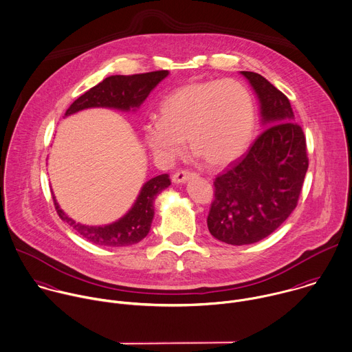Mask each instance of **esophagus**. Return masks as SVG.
<instances>
[{
	"label": "esophagus",
	"mask_w": 352,
	"mask_h": 352,
	"mask_svg": "<svg viewBox=\"0 0 352 352\" xmlns=\"http://www.w3.org/2000/svg\"><path fill=\"white\" fill-rule=\"evenodd\" d=\"M196 174L192 173V171H188V170H181V171H177L174 175H173V182L175 184H182V182H186L188 179H190L192 177H195Z\"/></svg>",
	"instance_id": "34e87169"
}]
</instances>
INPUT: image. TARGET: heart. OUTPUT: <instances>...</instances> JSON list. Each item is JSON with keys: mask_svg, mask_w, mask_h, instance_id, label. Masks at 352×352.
Listing matches in <instances>:
<instances>
[{"mask_svg": "<svg viewBox=\"0 0 352 352\" xmlns=\"http://www.w3.org/2000/svg\"><path fill=\"white\" fill-rule=\"evenodd\" d=\"M160 118L144 127L152 152L174 157L188 138L193 156L211 168L240 157L255 129V105L248 89L237 80L212 79L185 83L160 102Z\"/></svg>", "mask_w": 352, "mask_h": 352, "instance_id": "b5f03b06", "label": "heart"}]
</instances>
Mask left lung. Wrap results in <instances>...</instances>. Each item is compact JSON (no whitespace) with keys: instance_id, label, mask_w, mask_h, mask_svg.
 Listing matches in <instances>:
<instances>
[{"instance_id":"obj_1","label":"left lung","mask_w":352,"mask_h":352,"mask_svg":"<svg viewBox=\"0 0 352 352\" xmlns=\"http://www.w3.org/2000/svg\"><path fill=\"white\" fill-rule=\"evenodd\" d=\"M241 74L258 94L267 129L214 181L208 230L232 245L258 243L280 228L298 206L309 168L306 137L288 97L262 75Z\"/></svg>"}]
</instances>
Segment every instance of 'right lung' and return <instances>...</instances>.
I'll return each mask as SVG.
<instances>
[{
  "mask_svg": "<svg viewBox=\"0 0 352 352\" xmlns=\"http://www.w3.org/2000/svg\"><path fill=\"white\" fill-rule=\"evenodd\" d=\"M167 69L134 75H112L78 97L65 111V116L91 107H108L129 111L138 108L151 90L166 76ZM171 184L167 174L149 179L141 189L133 208L118 222L108 226H85L68 218L53 197L58 217L87 241L102 247H129L140 243L149 233L156 196Z\"/></svg>",
  "mask_w": 352,
  "mask_h": 352,
  "instance_id": "right-lung-1",
  "label": "right lung"
}]
</instances>
